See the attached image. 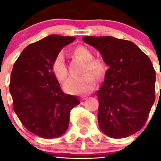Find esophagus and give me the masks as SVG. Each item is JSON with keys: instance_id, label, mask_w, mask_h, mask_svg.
I'll return each instance as SVG.
<instances>
[{"instance_id": "obj_1", "label": "esophagus", "mask_w": 161, "mask_h": 161, "mask_svg": "<svg viewBox=\"0 0 161 161\" xmlns=\"http://www.w3.org/2000/svg\"><path fill=\"white\" fill-rule=\"evenodd\" d=\"M85 99H87V98H86V97H85V98H84V100H85Z\"/></svg>"}]
</instances>
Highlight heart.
Returning a JSON list of instances; mask_svg holds the SVG:
<instances>
[{
  "instance_id": "obj_1",
  "label": "heart",
  "mask_w": 161,
  "mask_h": 161,
  "mask_svg": "<svg viewBox=\"0 0 161 161\" xmlns=\"http://www.w3.org/2000/svg\"><path fill=\"white\" fill-rule=\"evenodd\" d=\"M72 53L74 57L85 61L84 73H86L80 77L69 78L64 85V90L69 93L73 94L90 92L93 89L96 84V78L93 75L94 74L97 76H101L104 73L105 69L104 62L100 58H92L93 55L92 52L85 46L76 47L73 50ZM52 68L56 77L60 81H64L68 76V69L62 53L57 54L53 62ZM89 70L94 74L86 73Z\"/></svg>"
}]
</instances>
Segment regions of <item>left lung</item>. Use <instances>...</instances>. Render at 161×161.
<instances>
[{
	"label": "left lung",
	"instance_id": "left-lung-1",
	"mask_svg": "<svg viewBox=\"0 0 161 161\" xmlns=\"http://www.w3.org/2000/svg\"><path fill=\"white\" fill-rule=\"evenodd\" d=\"M108 66L97 92L100 129L112 138H125L144 126L155 101L156 72L148 56L133 42L113 36H84Z\"/></svg>",
	"mask_w": 161,
	"mask_h": 161
}]
</instances>
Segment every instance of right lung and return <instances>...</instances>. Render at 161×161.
<instances>
[{
    "instance_id": "right-lung-1",
    "label": "right lung",
    "mask_w": 161,
    "mask_h": 161,
    "mask_svg": "<svg viewBox=\"0 0 161 161\" xmlns=\"http://www.w3.org/2000/svg\"><path fill=\"white\" fill-rule=\"evenodd\" d=\"M75 36L49 35L28 45L13 65L9 92L13 109L29 132L45 139L67 131L69 113L77 97L64 94L53 71V62Z\"/></svg>"
}]
</instances>
